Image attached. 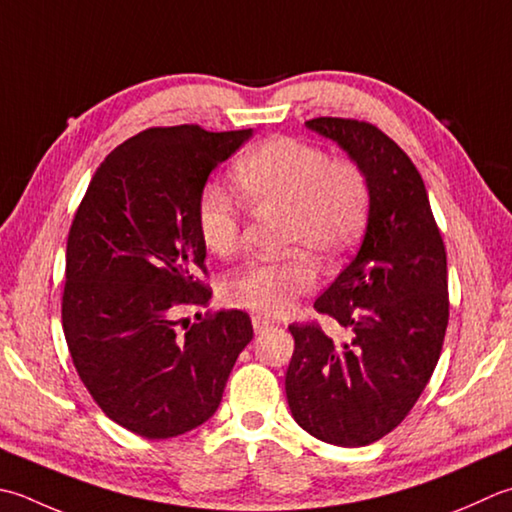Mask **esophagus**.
<instances>
[{
    "label": "esophagus",
    "instance_id": "obj_1",
    "mask_svg": "<svg viewBox=\"0 0 512 512\" xmlns=\"http://www.w3.org/2000/svg\"><path fill=\"white\" fill-rule=\"evenodd\" d=\"M273 328V322L270 319L262 317V315H253V330L259 335V333H266V330Z\"/></svg>",
    "mask_w": 512,
    "mask_h": 512
}]
</instances>
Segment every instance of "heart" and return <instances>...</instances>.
<instances>
[{
	"instance_id": "obj_1",
	"label": "heart",
	"mask_w": 512,
	"mask_h": 512,
	"mask_svg": "<svg viewBox=\"0 0 512 512\" xmlns=\"http://www.w3.org/2000/svg\"><path fill=\"white\" fill-rule=\"evenodd\" d=\"M233 179L253 208L282 210L284 244L297 250L275 262L237 270L224 282V299L259 315H284L319 282L313 255L335 264L362 237L370 208L368 179L355 162L330 159L324 148L297 137H273L259 144L235 164ZM195 222L210 253H237L242 213L224 188H202Z\"/></svg>"
}]
</instances>
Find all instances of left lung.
Segmentation results:
<instances>
[{
	"mask_svg": "<svg viewBox=\"0 0 512 512\" xmlns=\"http://www.w3.org/2000/svg\"><path fill=\"white\" fill-rule=\"evenodd\" d=\"M315 133L344 148L370 186L368 224L348 266L315 310L348 328L290 324L286 397L295 422L326 444L368 446L404 422L442 353L448 326L446 248L424 179L377 126L317 117Z\"/></svg>",
	"mask_w": 512,
	"mask_h": 512,
	"instance_id": "8db88e82",
	"label": "left lung"
}]
</instances>
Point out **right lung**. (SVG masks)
<instances>
[{
    "instance_id": "1",
    "label": "right lung",
    "mask_w": 512,
    "mask_h": 512,
    "mask_svg": "<svg viewBox=\"0 0 512 512\" xmlns=\"http://www.w3.org/2000/svg\"><path fill=\"white\" fill-rule=\"evenodd\" d=\"M250 135L195 124L142 130L99 164L70 226L62 297L70 357L97 406L135 435L168 439L202 426L253 339L244 310L197 315L177 330L179 310L213 295L199 279L197 197Z\"/></svg>"
}]
</instances>
